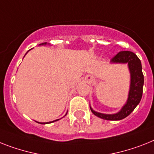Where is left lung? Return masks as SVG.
Here are the masks:
<instances>
[{
	"mask_svg": "<svg viewBox=\"0 0 154 154\" xmlns=\"http://www.w3.org/2000/svg\"><path fill=\"white\" fill-rule=\"evenodd\" d=\"M111 63H128L131 74V85L128 101L122 107L120 112L115 114L100 113L91 110L97 117L107 120H120L130 115L137 105L139 104L143 96V88L144 84V76L142 72V63L136 54L131 51H121L118 53L113 58H112Z\"/></svg>",
	"mask_w": 154,
	"mask_h": 154,
	"instance_id": "1",
	"label": "left lung"
}]
</instances>
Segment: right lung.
I'll return each instance as SVG.
<instances>
[{
    "label": "right lung",
    "instance_id": "right-lung-1",
    "mask_svg": "<svg viewBox=\"0 0 154 154\" xmlns=\"http://www.w3.org/2000/svg\"><path fill=\"white\" fill-rule=\"evenodd\" d=\"M40 45H46V42H45V43H42V44H40ZM26 53H27V52H26ZM66 115H67V114H66ZM66 115H65V116H66ZM57 120H59V119H58V120H54V121H57ZM54 121L48 122V123H39V122H38V124H50V123H53V122H54Z\"/></svg>",
    "mask_w": 154,
    "mask_h": 154
}]
</instances>
